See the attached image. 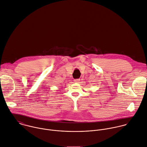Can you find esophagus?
<instances>
[{
  "mask_svg": "<svg viewBox=\"0 0 147 147\" xmlns=\"http://www.w3.org/2000/svg\"><path fill=\"white\" fill-rule=\"evenodd\" d=\"M74 82L76 83H78L80 81V79H76L74 80Z\"/></svg>",
  "mask_w": 147,
  "mask_h": 147,
  "instance_id": "34e87169",
  "label": "esophagus"
}]
</instances>
